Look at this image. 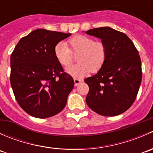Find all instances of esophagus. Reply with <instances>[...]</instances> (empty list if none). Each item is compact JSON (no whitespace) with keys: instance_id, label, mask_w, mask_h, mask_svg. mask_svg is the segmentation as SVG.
Here are the masks:
<instances>
[{"instance_id":"obj_1","label":"esophagus","mask_w":153,"mask_h":153,"mask_svg":"<svg viewBox=\"0 0 153 153\" xmlns=\"http://www.w3.org/2000/svg\"><path fill=\"white\" fill-rule=\"evenodd\" d=\"M74 82H75V86H78V84H80L81 83L83 82L82 79H79V78H74Z\"/></svg>"}]
</instances>
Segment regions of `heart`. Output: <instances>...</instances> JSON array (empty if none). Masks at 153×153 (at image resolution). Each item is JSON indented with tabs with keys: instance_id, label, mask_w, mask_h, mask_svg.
<instances>
[{
	"instance_id": "1",
	"label": "heart",
	"mask_w": 153,
	"mask_h": 153,
	"mask_svg": "<svg viewBox=\"0 0 153 153\" xmlns=\"http://www.w3.org/2000/svg\"><path fill=\"white\" fill-rule=\"evenodd\" d=\"M67 44L59 42L54 48L57 61L67 67L73 62V55H77L78 64L67 69V72L76 78H81L90 72H96L103 67L106 58V47L104 43L95 41L86 35H76Z\"/></svg>"
}]
</instances>
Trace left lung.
I'll return each instance as SVG.
<instances>
[{
	"mask_svg": "<svg viewBox=\"0 0 153 153\" xmlns=\"http://www.w3.org/2000/svg\"><path fill=\"white\" fill-rule=\"evenodd\" d=\"M106 47L103 67L84 80L89 87L86 98L88 106L104 116H115L127 110L136 98L142 78L138 50L126 34L105 27L89 29Z\"/></svg>",
	"mask_w": 153,
	"mask_h": 153,
	"instance_id": "left-lung-1",
	"label": "left lung"
}]
</instances>
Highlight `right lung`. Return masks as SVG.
Returning <instances> with one entry per match:
<instances>
[{"label": "right lung", "instance_id": "add662e5", "mask_svg": "<svg viewBox=\"0 0 153 153\" xmlns=\"http://www.w3.org/2000/svg\"><path fill=\"white\" fill-rule=\"evenodd\" d=\"M70 35L38 29L21 38L11 55V86L18 104L31 116L49 118L65 107L74 81L64 72L54 48Z\"/></svg>", "mask_w": 153, "mask_h": 153}]
</instances>
